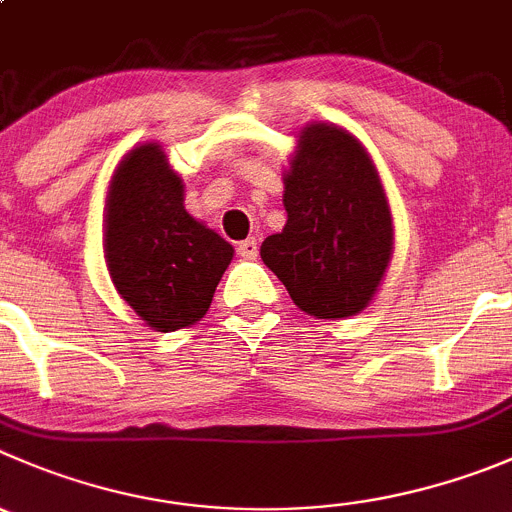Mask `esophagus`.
Wrapping results in <instances>:
<instances>
[{
	"label": "esophagus",
	"instance_id": "obj_1",
	"mask_svg": "<svg viewBox=\"0 0 512 512\" xmlns=\"http://www.w3.org/2000/svg\"><path fill=\"white\" fill-rule=\"evenodd\" d=\"M238 253H241L243 259H256L259 256V243H256V238H246V241L238 243Z\"/></svg>",
	"mask_w": 512,
	"mask_h": 512
}]
</instances>
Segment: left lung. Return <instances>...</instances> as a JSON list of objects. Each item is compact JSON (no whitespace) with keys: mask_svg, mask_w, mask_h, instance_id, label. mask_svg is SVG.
I'll return each mask as SVG.
<instances>
[{"mask_svg":"<svg viewBox=\"0 0 512 512\" xmlns=\"http://www.w3.org/2000/svg\"><path fill=\"white\" fill-rule=\"evenodd\" d=\"M284 208V231L261 243L264 264L306 314H359L392 256V216L362 145L334 125L306 128L286 173Z\"/></svg>","mask_w":512,"mask_h":512,"instance_id":"8db88e82","label":"left lung"}]
</instances>
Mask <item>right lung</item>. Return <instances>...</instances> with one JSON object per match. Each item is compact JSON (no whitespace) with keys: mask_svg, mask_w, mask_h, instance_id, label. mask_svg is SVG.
Segmentation results:
<instances>
[{"mask_svg":"<svg viewBox=\"0 0 512 512\" xmlns=\"http://www.w3.org/2000/svg\"><path fill=\"white\" fill-rule=\"evenodd\" d=\"M107 269L155 332L201 319L233 246L183 208V183L155 143L125 155L107 193Z\"/></svg>","mask_w":512,"mask_h":512,"instance_id":"add662e5","label":"right lung"}]
</instances>
